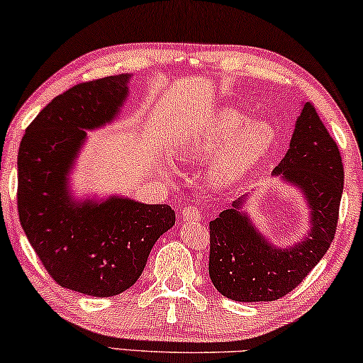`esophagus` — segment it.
Returning a JSON list of instances; mask_svg holds the SVG:
<instances>
[{"label":"esophagus","mask_w":363,"mask_h":363,"mask_svg":"<svg viewBox=\"0 0 363 363\" xmlns=\"http://www.w3.org/2000/svg\"><path fill=\"white\" fill-rule=\"evenodd\" d=\"M182 220L183 221H200L201 220V213L195 206H188L182 211Z\"/></svg>","instance_id":"34e87169"}]
</instances>
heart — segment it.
<instances>
[{
	"instance_id": "obj_1",
	"label": "heart",
	"mask_w": 363,
	"mask_h": 363,
	"mask_svg": "<svg viewBox=\"0 0 363 363\" xmlns=\"http://www.w3.org/2000/svg\"><path fill=\"white\" fill-rule=\"evenodd\" d=\"M247 121V113L240 108H218L178 143V158L183 162L211 158L206 167V182L215 190L240 185L264 160L276 142V130L269 122ZM170 158L160 160L163 172H170Z\"/></svg>"
}]
</instances>
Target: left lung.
Listing matches in <instances>:
<instances>
[{
	"mask_svg": "<svg viewBox=\"0 0 363 363\" xmlns=\"http://www.w3.org/2000/svg\"><path fill=\"white\" fill-rule=\"evenodd\" d=\"M272 177L297 188L309 210V230L297 242L276 246L250 216L245 195L210 223V277L238 302H271L291 292L314 269L335 236L344 167L334 138L309 102L302 104L289 150Z\"/></svg>",
	"mask_w": 363,
	"mask_h": 363,
	"instance_id": "1",
	"label": "left lung"
}]
</instances>
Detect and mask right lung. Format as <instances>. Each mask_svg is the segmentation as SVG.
Masks as SVG:
<instances>
[{
  "label": "right lung",
  "instance_id": "obj_1",
  "mask_svg": "<svg viewBox=\"0 0 363 363\" xmlns=\"http://www.w3.org/2000/svg\"><path fill=\"white\" fill-rule=\"evenodd\" d=\"M130 77L77 84L52 99L26 128L18 152L24 235L59 286L86 296L111 297L132 287L153 245L175 225L168 205L123 195L79 200L69 182L87 130L121 116Z\"/></svg>",
  "mask_w": 363,
  "mask_h": 363
}]
</instances>
